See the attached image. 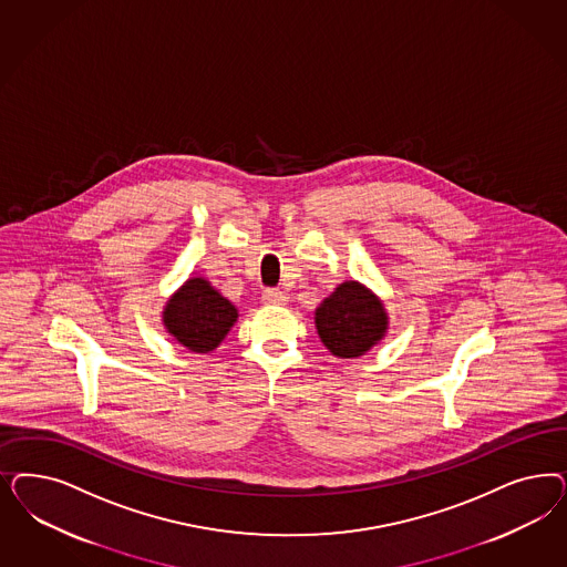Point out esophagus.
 <instances>
[{"label":"esophagus","instance_id":"obj_1","mask_svg":"<svg viewBox=\"0 0 567 567\" xmlns=\"http://www.w3.org/2000/svg\"><path fill=\"white\" fill-rule=\"evenodd\" d=\"M262 300H265V305H286V293L277 288H269L262 292Z\"/></svg>","mask_w":567,"mask_h":567}]
</instances>
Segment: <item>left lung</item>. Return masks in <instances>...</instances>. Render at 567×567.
I'll return each instance as SVG.
<instances>
[{
    "mask_svg": "<svg viewBox=\"0 0 567 567\" xmlns=\"http://www.w3.org/2000/svg\"><path fill=\"white\" fill-rule=\"evenodd\" d=\"M321 342L331 354L352 359L382 340L388 326L382 302L357 281L342 284L315 312Z\"/></svg>",
    "mask_w": 567,
    "mask_h": 567,
    "instance_id": "obj_1",
    "label": "left lung"
}]
</instances>
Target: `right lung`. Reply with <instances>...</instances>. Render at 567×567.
<instances>
[{
    "instance_id": "1",
    "label": "right lung",
    "mask_w": 567,
    "mask_h": 567,
    "mask_svg": "<svg viewBox=\"0 0 567 567\" xmlns=\"http://www.w3.org/2000/svg\"><path fill=\"white\" fill-rule=\"evenodd\" d=\"M236 319V307L202 277L185 281L165 309L168 333L192 352L215 350Z\"/></svg>"
}]
</instances>
